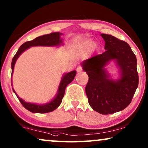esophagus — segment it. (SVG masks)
I'll return each mask as SVG.
<instances>
[{
    "mask_svg": "<svg viewBox=\"0 0 148 148\" xmlns=\"http://www.w3.org/2000/svg\"><path fill=\"white\" fill-rule=\"evenodd\" d=\"M76 71H77V72H81L82 71V68L80 66H78V67H77V68H76Z\"/></svg>",
    "mask_w": 148,
    "mask_h": 148,
    "instance_id": "obj_1",
    "label": "esophagus"
}]
</instances>
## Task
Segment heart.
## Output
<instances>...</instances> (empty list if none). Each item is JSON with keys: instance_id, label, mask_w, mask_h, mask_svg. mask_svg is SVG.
<instances>
[{"instance_id": "b5f03b06", "label": "heart", "mask_w": 148, "mask_h": 148, "mask_svg": "<svg viewBox=\"0 0 148 148\" xmlns=\"http://www.w3.org/2000/svg\"><path fill=\"white\" fill-rule=\"evenodd\" d=\"M93 45V42L91 40H88V41H86L85 42H84L82 43V46L83 47H88L90 46V45Z\"/></svg>"}]
</instances>
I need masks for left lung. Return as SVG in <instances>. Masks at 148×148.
I'll list each match as a JSON object with an SVG mask.
<instances>
[{
    "label": "left lung",
    "mask_w": 148,
    "mask_h": 148,
    "mask_svg": "<svg viewBox=\"0 0 148 148\" xmlns=\"http://www.w3.org/2000/svg\"><path fill=\"white\" fill-rule=\"evenodd\" d=\"M105 51L82 63L88 76L85 91L89 105L98 113L109 115L121 111L130 105L138 86L136 56L127 43L113 35H101ZM114 60L120 70L117 80L110 78L104 68Z\"/></svg>",
    "instance_id": "obj_1"
}]
</instances>
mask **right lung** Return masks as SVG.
<instances>
[{
    "instance_id": "add662e5",
    "label": "right lung",
    "mask_w": 148,
    "mask_h": 148,
    "mask_svg": "<svg viewBox=\"0 0 148 148\" xmlns=\"http://www.w3.org/2000/svg\"><path fill=\"white\" fill-rule=\"evenodd\" d=\"M62 34V33L58 32L51 33H49V34L37 37L33 39V40L27 41V42L24 43L23 44L21 45L18 49L17 52L16 53L13 58H12L11 63V74L12 75V74H13L14 64H15L16 60L18 59L19 56L23 51L33 46H60V45L63 44V43H62L63 42L62 41V39L60 38V35ZM76 71L74 70V71L68 72V73H66L63 75L61 82L60 83L59 87H58L57 95H56V97L53 98V99L51 100L49 103L44 104V105H37V104L35 103H30L25 102L24 100L21 99L16 95V93L14 90L13 88H12V90H13V92L15 93L16 96L17 97L18 100H19L21 103L22 104V105L26 109H27L28 111L35 113H49V112H51L54 111L56 109H57L60 104H61L62 99H63L64 96V93H65L66 86L74 80V77L76 76Z\"/></svg>"
}]
</instances>
